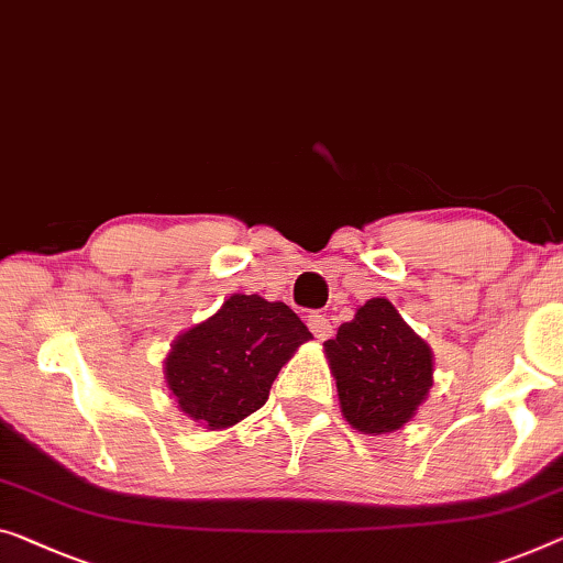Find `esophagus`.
<instances>
[{"instance_id":"34e87169","label":"esophagus","mask_w":563,"mask_h":563,"mask_svg":"<svg viewBox=\"0 0 563 563\" xmlns=\"http://www.w3.org/2000/svg\"><path fill=\"white\" fill-rule=\"evenodd\" d=\"M308 329L313 331L318 341H325V339H331V335H333V325L323 313H310L308 316Z\"/></svg>"}]
</instances>
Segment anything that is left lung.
Here are the masks:
<instances>
[{
	"mask_svg": "<svg viewBox=\"0 0 563 563\" xmlns=\"http://www.w3.org/2000/svg\"><path fill=\"white\" fill-rule=\"evenodd\" d=\"M339 389L341 415L362 434H389L424 405L434 384L430 343L409 329L387 298L356 308L323 343Z\"/></svg>",
	"mask_w": 563,
	"mask_h": 563,
	"instance_id": "obj_1",
	"label": "left lung"
}]
</instances>
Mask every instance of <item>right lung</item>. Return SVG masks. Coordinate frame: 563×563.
<instances>
[{"mask_svg":"<svg viewBox=\"0 0 563 563\" xmlns=\"http://www.w3.org/2000/svg\"><path fill=\"white\" fill-rule=\"evenodd\" d=\"M310 339L280 300L232 292L217 313L172 341L166 389L191 422L224 430L265 405L275 376Z\"/></svg>","mask_w":563,"mask_h":563,"instance_id":"1","label":"right lung"}]
</instances>
